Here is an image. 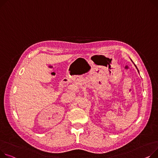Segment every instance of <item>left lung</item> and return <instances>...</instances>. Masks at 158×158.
I'll list each match as a JSON object with an SVG mask.
<instances>
[{
    "instance_id": "obj_1",
    "label": "left lung",
    "mask_w": 158,
    "mask_h": 158,
    "mask_svg": "<svg viewBox=\"0 0 158 158\" xmlns=\"http://www.w3.org/2000/svg\"><path fill=\"white\" fill-rule=\"evenodd\" d=\"M135 67H136V65H135ZM136 69H137V68H136ZM138 71H139V70H138Z\"/></svg>"
}]
</instances>
